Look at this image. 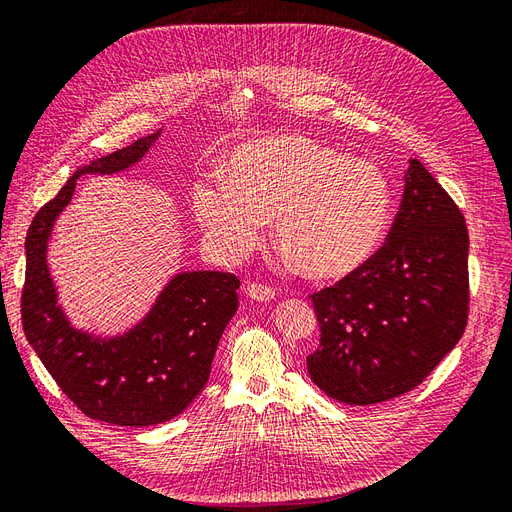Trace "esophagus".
<instances>
[{
    "instance_id": "obj_1",
    "label": "esophagus",
    "mask_w": 512,
    "mask_h": 512,
    "mask_svg": "<svg viewBox=\"0 0 512 512\" xmlns=\"http://www.w3.org/2000/svg\"><path fill=\"white\" fill-rule=\"evenodd\" d=\"M245 294L250 299H254V301H271V299H275V288H271L267 284L252 282V284H247Z\"/></svg>"
}]
</instances>
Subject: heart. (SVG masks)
<instances>
[{
  "mask_svg": "<svg viewBox=\"0 0 512 512\" xmlns=\"http://www.w3.org/2000/svg\"><path fill=\"white\" fill-rule=\"evenodd\" d=\"M192 205L209 241L245 256L275 218V243L318 282L363 269L386 239L393 188L367 158L346 156L303 134L258 138L232 151L222 177H203Z\"/></svg>",
  "mask_w": 512,
  "mask_h": 512,
  "instance_id": "1",
  "label": "heart"
}]
</instances>
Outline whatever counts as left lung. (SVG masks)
<instances>
[{"label":"left lung","instance_id":"8db88e82","mask_svg":"<svg viewBox=\"0 0 512 512\" xmlns=\"http://www.w3.org/2000/svg\"><path fill=\"white\" fill-rule=\"evenodd\" d=\"M468 226L429 170L412 160L380 252L312 294L320 346L309 378L331 399L371 406L416 389L466 331Z\"/></svg>","mask_w":512,"mask_h":512}]
</instances>
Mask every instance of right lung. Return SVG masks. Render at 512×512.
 Wrapping results in <instances>:
<instances>
[{
	"instance_id": "1",
	"label": "right lung",
	"mask_w": 512,
	"mask_h": 512,
	"mask_svg": "<svg viewBox=\"0 0 512 512\" xmlns=\"http://www.w3.org/2000/svg\"><path fill=\"white\" fill-rule=\"evenodd\" d=\"M160 130L79 168L36 215L25 237L21 320L59 389L85 416L121 427L166 423L188 408L209 380L215 348L239 307V277L222 271L181 273L147 318L115 339L74 331L57 305L46 269V241L83 173H119L141 160Z\"/></svg>"
}]
</instances>
